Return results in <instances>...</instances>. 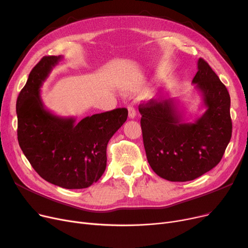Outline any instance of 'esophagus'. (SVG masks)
Masks as SVG:
<instances>
[{
	"label": "esophagus",
	"instance_id": "1",
	"mask_svg": "<svg viewBox=\"0 0 248 248\" xmlns=\"http://www.w3.org/2000/svg\"><path fill=\"white\" fill-rule=\"evenodd\" d=\"M127 109H128V119L134 120L135 117H136V115H137V111H136L135 108L132 107V106H128Z\"/></svg>",
	"mask_w": 248,
	"mask_h": 248
}]
</instances>
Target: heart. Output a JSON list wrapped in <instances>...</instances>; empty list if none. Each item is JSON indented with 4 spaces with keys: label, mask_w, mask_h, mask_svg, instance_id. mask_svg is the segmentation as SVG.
<instances>
[{
    "label": "heart",
    "mask_w": 248,
    "mask_h": 248,
    "mask_svg": "<svg viewBox=\"0 0 248 248\" xmlns=\"http://www.w3.org/2000/svg\"><path fill=\"white\" fill-rule=\"evenodd\" d=\"M129 90H132V91H135V90H137V86H135V85H132L131 87L128 88Z\"/></svg>",
    "instance_id": "1"
}]
</instances>
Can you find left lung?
Segmentation results:
<instances>
[{"mask_svg":"<svg viewBox=\"0 0 248 248\" xmlns=\"http://www.w3.org/2000/svg\"><path fill=\"white\" fill-rule=\"evenodd\" d=\"M192 83L202 95L205 112L187 123L172 99L141 103L140 126L148 162L163 179L186 182L210 171L223 157L232 134L230 95L204 59Z\"/></svg>","mask_w":248,"mask_h":248,"instance_id":"1","label":"left lung"}]
</instances>
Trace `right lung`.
<instances>
[{
    "label": "right lung",
    "instance_id": "obj_1",
    "mask_svg": "<svg viewBox=\"0 0 248 248\" xmlns=\"http://www.w3.org/2000/svg\"><path fill=\"white\" fill-rule=\"evenodd\" d=\"M62 59L45 56L30 72L17 98L18 141L44 180L65 189H83L106 171L108 140L125 123L127 109L96 113L78 123L46 109L40 87Z\"/></svg>",
    "mask_w": 248,
    "mask_h": 248
}]
</instances>
